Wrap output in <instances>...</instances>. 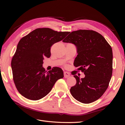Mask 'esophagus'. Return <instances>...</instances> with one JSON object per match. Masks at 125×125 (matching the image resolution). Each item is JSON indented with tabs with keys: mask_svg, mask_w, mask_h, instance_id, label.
<instances>
[{
	"mask_svg": "<svg viewBox=\"0 0 125 125\" xmlns=\"http://www.w3.org/2000/svg\"><path fill=\"white\" fill-rule=\"evenodd\" d=\"M70 75V73H69V72H67V71L64 72V77L65 78L69 77Z\"/></svg>",
	"mask_w": 125,
	"mask_h": 125,
	"instance_id": "34e87169",
	"label": "esophagus"
}]
</instances>
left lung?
<instances>
[{
	"label": "left lung",
	"instance_id": "1",
	"mask_svg": "<svg viewBox=\"0 0 125 125\" xmlns=\"http://www.w3.org/2000/svg\"><path fill=\"white\" fill-rule=\"evenodd\" d=\"M62 42L72 43L76 47L78 55L73 65L79 67L78 70L85 74V77L81 79L74 75L77 83L70 90L71 95L82 103H92L104 93L111 80L112 47L103 36L92 30L73 31Z\"/></svg>",
	"mask_w": 125,
	"mask_h": 125
}]
</instances>
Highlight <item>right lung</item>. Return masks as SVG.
<instances>
[{
	"label": "right lung",
	"instance_id": "right-lung-1",
	"mask_svg": "<svg viewBox=\"0 0 125 125\" xmlns=\"http://www.w3.org/2000/svg\"><path fill=\"white\" fill-rule=\"evenodd\" d=\"M69 32H57L49 28L37 29L22 38L11 61L13 81L22 95L31 100L42 99L51 92L62 70L54 67L46 72L44 57L51 56L52 45L62 40Z\"/></svg>",
	"mask_w": 125,
	"mask_h": 125
}]
</instances>
